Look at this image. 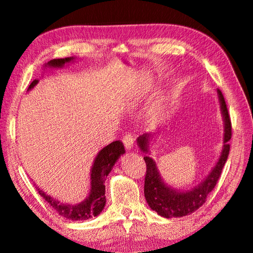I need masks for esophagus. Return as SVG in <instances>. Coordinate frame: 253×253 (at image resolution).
<instances>
[{"label": "esophagus", "mask_w": 253, "mask_h": 253, "mask_svg": "<svg viewBox=\"0 0 253 253\" xmlns=\"http://www.w3.org/2000/svg\"><path fill=\"white\" fill-rule=\"evenodd\" d=\"M123 142L125 148L128 150H131L134 148V142H135V135L131 134V132H128L123 138Z\"/></svg>", "instance_id": "obj_1"}]
</instances>
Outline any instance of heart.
Instances as JSON below:
<instances>
[{"label": "heart", "instance_id": "b5f03b06", "mask_svg": "<svg viewBox=\"0 0 253 253\" xmlns=\"http://www.w3.org/2000/svg\"><path fill=\"white\" fill-rule=\"evenodd\" d=\"M148 88H149V86H148ZM155 115L156 116H158V117H162V115H164V111H163V108L162 107H156V109H155Z\"/></svg>", "mask_w": 253, "mask_h": 253}]
</instances>
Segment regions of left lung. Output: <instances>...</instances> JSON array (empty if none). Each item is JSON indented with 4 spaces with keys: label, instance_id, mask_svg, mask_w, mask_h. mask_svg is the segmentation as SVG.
Wrapping results in <instances>:
<instances>
[{
    "label": "left lung",
    "instance_id": "left-lung-1",
    "mask_svg": "<svg viewBox=\"0 0 253 253\" xmlns=\"http://www.w3.org/2000/svg\"><path fill=\"white\" fill-rule=\"evenodd\" d=\"M218 97L224 122L223 147L217 164H215L212 170L206 177L203 182L190 190L178 191L167 186L163 181L154 160L148 156L144 157L147 166L144 186L145 198L150 208L155 210L162 217L178 218L195 212L197 209H199L206 203L207 197L217 185L222 168L228 159L229 151H230V145L228 144V141L231 139L230 116H229L228 113L226 100H224L220 89H218ZM150 137L151 136L149 134H144L137 138L139 148L146 154L148 153L149 149Z\"/></svg>",
    "mask_w": 253,
    "mask_h": 253
}]
</instances>
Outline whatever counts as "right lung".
Segmentation results:
<instances>
[{
	"label": "right lung",
	"instance_id": "1",
	"mask_svg": "<svg viewBox=\"0 0 253 253\" xmlns=\"http://www.w3.org/2000/svg\"><path fill=\"white\" fill-rule=\"evenodd\" d=\"M74 57L56 58L49 61L45 66L49 67H63L66 63L72 62ZM38 80H34L31 83L29 90L38 84ZM125 153V147L123 142L116 140L99 151L94 160L93 167L90 170V191L87 198L76 205L62 204L58 200L45 194L44 191L39 189V194L47 201V203L57 211L59 215L65 217L66 219L73 220H87L98 215L104 209L106 204V197H105V180L108 173L114 167L115 163L121 157V155Z\"/></svg>",
	"mask_w": 253,
	"mask_h": 253
}]
</instances>
